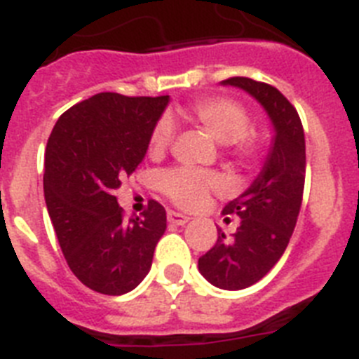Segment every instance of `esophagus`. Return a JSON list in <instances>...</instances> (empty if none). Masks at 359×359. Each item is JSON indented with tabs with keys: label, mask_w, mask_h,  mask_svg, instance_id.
I'll use <instances>...</instances> for the list:
<instances>
[{
	"label": "esophagus",
	"mask_w": 359,
	"mask_h": 359,
	"mask_svg": "<svg viewBox=\"0 0 359 359\" xmlns=\"http://www.w3.org/2000/svg\"><path fill=\"white\" fill-rule=\"evenodd\" d=\"M167 219H169V223L177 224V226H183L185 223H189V217H187V215L180 214V212H174V210H169Z\"/></svg>",
	"instance_id": "esophagus-1"
}]
</instances>
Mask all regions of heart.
Here are the masks:
<instances>
[{
  "mask_svg": "<svg viewBox=\"0 0 359 359\" xmlns=\"http://www.w3.org/2000/svg\"><path fill=\"white\" fill-rule=\"evenodd\" d=\"M185 116L214 140L226 144L228 152L241 163L255 165L262 156V147L250 133L252 120L248 111L239 102L226 97L198 98L185 109ZM172 123L161 118L154 126L149 138V152L161 154L172 140ZM224 185V180L217 172H201L194 169H172L161 174L160 189L174 205L185 210H194L207 201L208 196Z\"/></svg>",
  "mask_w": 359,
  "mask_h": 359,
  "instance_id": "heart-1",
  "label": "heart"
}]
</instances>
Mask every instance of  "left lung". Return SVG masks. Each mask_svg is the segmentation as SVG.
Returning <instances> with one entry per match:
<instances>
[{
	"label": "left lung",
	"mask_w": 359,
	"mask_h": 359,
	"mask_svg": "<svg viewBox=\"0 0 359 359\" xmlns=\"http://www.w3.org/2000/svg\"><path fill=\"white\" fill-rule=\"evenodd\" d=\"M257 98L273 123L275 138L261 174L244 194L223 208L224 221L237 215V230L217 241L199 257V271L221 290H244L261 280L286 252L302 207L306 182V138L297 109L277 88L248 77H230Z\"/></svg>",
	"instance_id": "8db88e82"
}]
</instances>
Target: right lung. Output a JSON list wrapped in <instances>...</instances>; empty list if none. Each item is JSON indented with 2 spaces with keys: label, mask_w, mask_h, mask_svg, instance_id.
Returning a JSON list of instances; mask_svg holds the SVG:
<instances>
[{
  "label": "right lung",
  "mask_w": 359,
  "mask_h": 359,
  "mask_svg": "<svg viewBox=\"0 0 359 359\" xmlns=\"http://www.w3.org/2000/svg\"><path fill=\"white\" fill-rule=\"evenodd\" d=\"M169 104L163 97L97 93L53 126L44 152V199L69 269L90 290L123 294L149 273L167 228L160 203L126 221L116 190L144 160Z\"/></svg>",
  "instance_id": "1"
}]
</instances>
